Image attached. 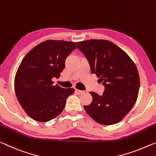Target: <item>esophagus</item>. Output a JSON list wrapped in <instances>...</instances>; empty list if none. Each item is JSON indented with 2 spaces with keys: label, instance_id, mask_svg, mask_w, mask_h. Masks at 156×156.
Here are the masks:
<instances>
[{
  "label": "esophagus",
  "instance_id": "obj_1",
  "mask_svg": "<svg viewBox=\"0 0 156 156\" xmlns=\"http://www.w3.org/2000/svg\"><path fill=\"white\" fill-rule=\"evenodd\" d=\"M75 91H76V93H77V94H79V95H81V94H82V93H83V90H77V89H76V90H75Z\"/></svg>",
  "mask_w": 156,
  "mask_h": 156
}]
</instances>
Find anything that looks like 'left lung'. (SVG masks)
I'll use <instances>...</instances> for the list:
<instances>
[{
  "label": "left lung",
  "mask_w": 156,
  "mask_h": 156,
  "mask_svg": "<svg viewBox=\"0 0 156 156\" xmlns=\"http://www.w3.org/2000/svg\"><path fill=\"white\" fill-rule=\"evenodd\" d=\"M80 50L104 86L102 95L90 92L93 101L83 108L95 122L103 125L118 123L137 100L140 76L129 55L113 43L91 39L76 43Z\"/></svg>",
  "instance_id": "1"
}]
</instances>
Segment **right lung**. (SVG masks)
Instances as JSON below:
<instances>
[{
	"mask_svg": "<svg viewBox=\"0 0 156 156\" xmlns=\"http://www.w3.org/2000/svg\"><path fill=\"white\" fill-rule=\"evenodd\" d=\"M76 48L74 42L48 40L22 60L15 76V93L25 113L34 120L48 122L58 116L75 92L52 85V80L59 77L66 58Z\"/></svg>",
	"mask_w": 156,
	"mask_h": 156,
	"instance_id": "obj_1",
	"label": "right lung"
}]
</instances>
